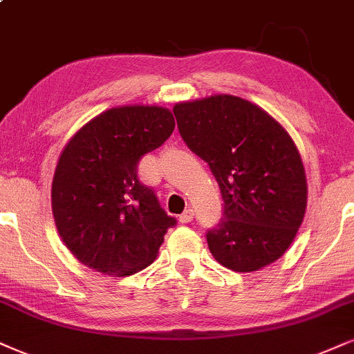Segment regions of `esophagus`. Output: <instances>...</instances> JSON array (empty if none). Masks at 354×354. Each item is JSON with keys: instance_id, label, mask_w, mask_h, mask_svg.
<instances>
[{"instance_id": "34e87169", "label": "esophagus", "mask_w": 354, "mask_h": 354, "mask_svg": "<svg viewBox=\"0 0 354 354\" xmlns=\"http://www.w3.org/2000/svg\"><path fill=\"white\" fill-rule=\"evenodd\" d=\"M178 220H180V223H189V221L194 220V210L189 207L180 216H178Z\"/></svg>"}]
</instances>
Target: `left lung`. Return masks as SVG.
<instances>
[{
    "mask_svg": "<svg viewBox=\"0 0 354 354\" xmlns=\"http://www.w3.org/2000/svg\"><path fill=\"white\" fill-rule=\"evenodd\" d=\"M178 133L208 162L223 198V218L208 230L213 257L252 272L281 257L304 221L307 180L292 138L269 113L233 95L174 106Z\"/></svg>",
    "mask_w": 354,
    "mask_h": 354,
    "instance_id": "8db88e82",
    "label": "left lung"
}]
</instances>
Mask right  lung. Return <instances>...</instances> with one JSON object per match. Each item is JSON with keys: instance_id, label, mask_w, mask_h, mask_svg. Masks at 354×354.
<instances>
[{"instance_id": "obj_1", "label": "right lung", "mask_w": 354, "mask_h": 354, "mask_svg": "<svg viewBox=\"0 0 354 354\" xmlns=\"http://www.w3.org/2000/svg\"><path fill=\"white\" fill-rule=\"evenodd\" d=\"M176 128L162 106H118L77 131L52 180V213L68 251L86 268L131 276L156 259L177 220L138 178V164Z\"/></svg>"}]
</instances>
